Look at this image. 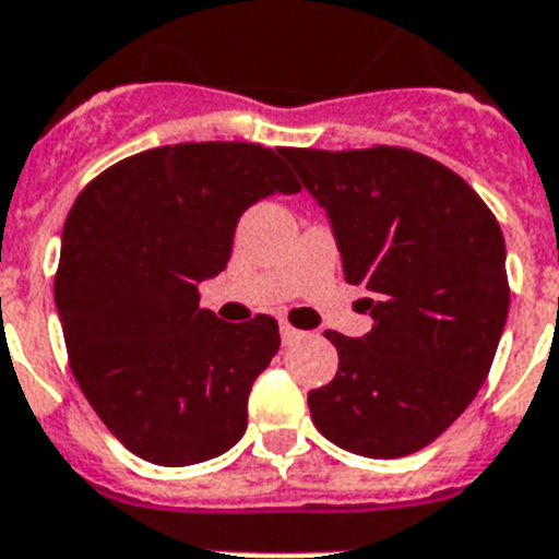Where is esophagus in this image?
<instances>
[{
  "label": "esophagus",
  "instance_id": "1",
  "mask_svg": "<svg viewBox=\"0 0 559 559\" xmlns=\"http://www.w3.org/2000/svg\"><path fill=\"white\" fill-rule=\"evenodd\" d=\"M281 338H284V344L295 342V338H301V330H295L293 324H287V321H281Z\"/></svg>",
  "mask_w": 559,
  "mask_h": 559
}]
</instances>
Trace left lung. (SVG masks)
I'll use <instances>...</instances> for the list:
<instances>
[{
    "label": "left lung",
    "mask_w": 559,
    "mask_h": 559,
    "mask_svg": "<svg viewBox=\"0 0 559 559\" xmlns=\"http://www.w3.org/2000/svg\"><path fill=\"white\" fill-rule=\"evenodd\" d=\"M326 209L344 278L373 330H326L338 373L310 390L312 425L344 451L396 460L460 419L491 370L508 319L506 238L479 194L399 146L284 148Z\"/></svg>",
    "instance_id": "1"
}]
</instances>
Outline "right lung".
I'll return each mask as SVG.
<instances>
[{
	"mask_svg": "<svg viewBox=\"0 0 559 559\" xmlns=\"http://www.w3.org/2000/svg\"><path fill=\"white\" fill-rule=\"evenodd\" d=\"M284 152V148H281ZM258 143H177L115 163L62 226L53 301L68 365L106 428L140 460L183 468L247 430L278 321L226 324L198 284L226 270L238 217L301 186Z\"/></svg>",
	"mask_w": 559,
	"mask_h": 559,
	"instance_id": "obj_1",
	"label": "right lung"
}]
</instances>
